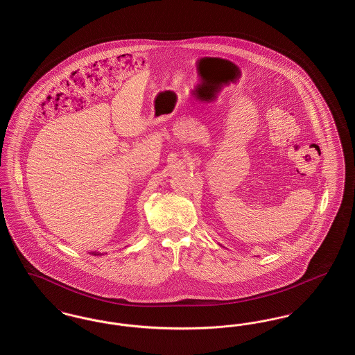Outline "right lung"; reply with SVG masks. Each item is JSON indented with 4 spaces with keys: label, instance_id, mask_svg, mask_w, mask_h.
<instances>
[{
    "label": "right lung",
    "instance_id": "right-lung-1",
    "mask_svg": "<svg viewBox=\"0 0 355 355\" xmlns=\"http://www.w3.org/2000/svg\"><path fill=\"white\" fill-rule=\"evenodd\" d=\"M92 254H94V255H100V253H94V252H93Z\"/></svg>",
    "mask_w": 355,
    "mask_h": 355
}]
</instances>
